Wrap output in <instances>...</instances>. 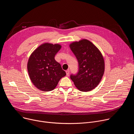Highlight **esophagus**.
Listing matches in <instances>:
<instances>
[{
    "label": "esophagus",
    "mask_w": 134,
    "mask_h": 134,
    "mask_svg": "<svg viewBox=\"0 0 134 134\" xmlns=\"http://www.w3.org/2000/svg\"><path fill=\"white\" fill-rule=\"evenodd\" d=\"M66 75H67V76L69 75V69L67 70L66 71Z\"/></svg>",
    "instance_id": "34e87169"
}]
</instances>
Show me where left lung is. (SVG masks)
Listing matches in <instances>:
<instances>
[{
  "label": "left lung",
  "mask_w": 134,
  "mask_h": 134,
  "mask_svg": "<svg viewBox=\"0 0 134 134\" xmlns=\"http://www.w3.org/2000/svg\"><path fill=\"white\" fill-rule=\"evenodd\" d=\"M69 47L79 62V72L70 76L74 85L80 91L88 92L100 83L104 72L105 64L99 49L87 39L72 42Z\"/></svg>",
  "instance_id": "left-lung-1"
}]
</instances>
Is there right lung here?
<instances>
[{
  "label": "right lung",
  "instance_id": "obj_1",
  "mask_svg": "<svg viewBox=\"0 0 134 134\" xmlns=\"http://www.w3.org/2000/svg\"><path fill=\"white\" fill-rule=\"evenodd\" d=\"M59 44L45 42L31 54L27 64L30 79L33 84L42 91L54 90L60 80L66 76L54 56L61 49Z\"/></svg>",
  "mask_w": 134,
  "mask_h": 134
}]
</instances>
